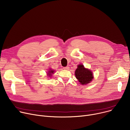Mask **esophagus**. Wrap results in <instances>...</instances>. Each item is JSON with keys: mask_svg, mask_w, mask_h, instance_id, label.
Returning a JSON list of instances; mask_svg holds the SVG:
<instances>
[{"mask_svg": "<svg viewBox=\"0 0 130 130\" xmlns=\"http://www.w3.org/2000/svg\"><path fill=\"white\" fill-rule=\"evenodd\" d=\"M64 70H69V66H66V67H63Z\"/></svg>", "mask_w": 130, "mask_h": 130, "instance_id": "obj_1", "label": "esophagus"}]
</instances>
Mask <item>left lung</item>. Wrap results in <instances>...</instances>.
<instances>
[{"label":"left lung","mask_w":130,"mask_h":130,"mask_svg":"<svg viewBox=\"0 0 130 130\" xmlns=\"http://www.w3.org/2000/svg\"><path fill=\"white\" fill-rule=\"evenodd\" d=\"M75 74L79 82L82 85L90 83L93 78L92 72L90 70L85 69L82 64L77 66V69L76 70Z\"/></svg>","instance_id":"left-lung-1"}]
</instances>
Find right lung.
Here are the masks:
<instances>
[{
	"label": "right lung",
	"mask_w": 130,
	"mask_h": 130,
	"mask_svg": "<svg viewBox=\"0 0 130 130\" xmlns=\"http://www.w3.org/2000/svg\"><path fill=\"white\" fill-rule=\"evenodd\" d=\"M54 71H53V70H50V71H49V72H48V76H52V74H53V73H54Z\"/></svg>",
	"instance_id": "right-lung-1"
}]
</instances>
